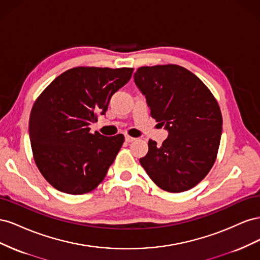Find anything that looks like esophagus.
Here are the masks:
<instances>
[{"label": "esophagus", "mask_w": 260, "mask_h": 260, "mask_svg": "<svg viewBox=\"0 0 260 260\" xmlns=\"http://www.w3.org/2000/svg\"><path fill=\"white\" fill-rule=\"evenodd\" d=\"M124 140H125V142L131 143V142H133V141H136L137 139H136V138H132V137H130V136H125V137H124Z\"/></svg>", "instance_id": "1"}]
</instances>
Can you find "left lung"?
Segmentation results:
<instances>
[{"label":"left lung","instance_id":"obj_1","mask_svg":"<svg viewBox=\"0 0 260 260\" xmlns=\"http://www.w3.org/2000/svg\"><path fill=\"white\" fill-rule=\"evenodd\" d=\"M133 78L151 116L168 131L160 146L148 141L141 165L162 190H190L206 177L217 157L222 116L216 99L198 77L178 65L140 67Z\"/></svg>","mask_w":260,"mask_h":260}]
</instances>
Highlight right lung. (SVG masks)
I'll list each match as a JSON object with an SVG mask.
<instances>
[{"label": "right lung", "mask_w": 260, "mask_h": 260, "mask_svg": "<svg viewBox=\"0 0 260 260\" xmlns=\"http://www.w3.org/2000/svg\"><path fill=\"white\" fill-rule=\"evenodd\" d=\"M133 68L76 67L53 80L31 109L29 138L37 167L48 182L67 194L94 190L124 141L89 125L105 115L113 94L127 83Z\"/></svg>", "instance_id": "right-lung-1"}]
</instances>
